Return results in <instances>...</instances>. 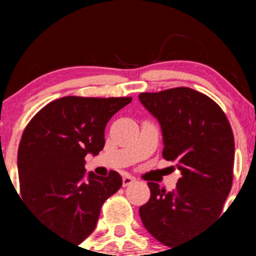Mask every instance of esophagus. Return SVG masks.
I'll return each mask as SVG.
<instances>
[{
	"instance_id": "34e87169",
	"label": "esophagus",
	"mask_w": 256,
	"mask_h": 256,
	"mask_svg": "<svg viewBox=\"0 0 256 256\" xmlns=\"http://www.w3.org/2000/svg\"><path fill=\"white\" fill-rule=\"evenodd\" d=\"M136 182V178L132 177L131 174H125V176L122 177V186L124 187H128V186L132 184V183Z\"/></svg>"
}]
</instances>
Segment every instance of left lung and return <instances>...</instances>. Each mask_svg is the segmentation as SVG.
Returning <instances> with one entry per match:
<instances>
[{
    "instance_id": "1",
    "label": "left lung",
    "mask_w": 256,
    "mask_h": 256,
    "mask_svg": "<svg viewBox=\"0 0 256 256\" xmlns=\"http://www.w3.org/2000/svg\"><path fill=\"white\" fill-rule=\"evenodd\" d=\"M138 99L161 126L162 156L182 174L171 192L148 182L151 197L138 209L146 230L172 248L222 214L233 183V131L219 105L190 88L141 92Z\"/></svg>"
}]
</instances>
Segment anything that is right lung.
Segmentation results:
<instances>
[{"mask_svg": "<svg viewBox=\"0 0 256 256\" xmlns=\"http://www.w3.org/2000/svg\"><path fill=\"white\" fill-rule=\"evenodd\" d=\"M131 98L64 96L46 105L23 131L17 166L23 202L56 236L80 244L94 232L102 203L122 178L86 174L85 156L105 144L108 121Z\"/></svg>", "mask_w": 256, "mask_h": 256, "instance_id": "right-lung-1", "label": "right lung"}]
</instances>
